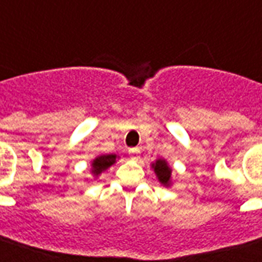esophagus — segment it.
<instances>
[{
  "mask_svg": "<svg viewBox=\"0 0 262 262\" xmlns=\"http://www.w3.org/2000/svg\"><path fill=\"white\" fill-rule=\"evenodd\" d=\"M129 154H130L132 158H137V154H139V148H130L129 149Z\"/></svg>",
  "mask_w": 262,
  "mask_h": 262,
  "instance_id": "1",
  "label": "esophagus"
}]
</instances>
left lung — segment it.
Wrapping results in <instances>:
<instances>
[{
  "label": "left lung",
  "mask_w": 262,
  "mask_h": 262,
  "mask_svg": "<svg viewBox=\"0 0 262 262\" xmlns=\"http://www.w3.org/2000/svg\"><path fill=\"white\" fill-rule=\"evenodd\" d=\"M152 169L157 174L159 183L163 184L165 187H169L171 183V169L170 166L167 165V162L165 159H157L155 162L152 163Z\"/></svg>",
  "instance_id": "1"
}]
</instances>
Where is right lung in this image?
<instances>
[{"mask_svg": "<svg viewBox=\"0 0 262 262\" xmlns=\"http://www.w3.org/2000/svg\"><path fill=\"white\" fill-rule=\"evenodd\" d=\"M118 157L115 154H107V155H99L92 161V174L97 176L101 174L103 171L107 170L111 165L117 162Z\"/></svg>", "mask_w": 262, "mask_h": 262, "instance_id": "obj_1", "label": "right lung"}]
</instances>
